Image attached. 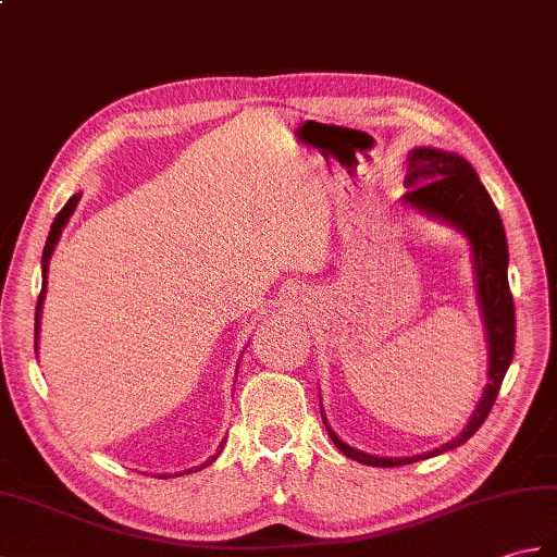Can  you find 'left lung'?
<instances>
[{"mask_svg":"<svg viewBox=\"0 0 557 557\" xmlns=\"http://www.w3.org/2000/svg\"><path fill=\"white\" fill-rule=\"evenodd\" d=\"M406 161L408 194H404L400 201L412 211L456 227L460 235L470 242L476 304H480L488 348V384L484 386V394L480 398V404H476L470 422L465 424V430L456 438H450L448 444L434 450H426V454L410 458L370 456L366 450H358L344 444L342 438L332 432V426L327 424L325 412H322L320 406L322 420H325L327 434L334 446H337L344 456L363 465H372V468H396V465L434 458L468 442V438L484 424L515 354V306L508 284V239L506 230H503L498 209L494 201H491L480 175H476L474 168L462 157H458V153L434 147L410 149Z\"/></svg>","mask_w":557,"mask_h":557,"instance_id":"8db88e82","label":"left lung"}]
</instances>
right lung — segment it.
<instances>
[{"mask_svg": "<svg viewBox=\"0 0 557 557\" xmlns=\"http://www.w3.org/2000/svg\"><path fill=\"white\" fill-rule=\"evenodd\" d=\"M81 197H83V194H73V197L69 199V203L63 206V209L59 211V215L54 218V223H51L49 237H47V244H45V251H42V292H40V299H37V308H35V351H37V342H40V318H42V304H45V292H47L49 258H51V253H54V249H57V242H59V237H61V232H63V227L69 225V220H71V215H73V211H75L77 201H81ZM220 448H223V444H220ZM218 454H220V450H218ZM218 454H215V456H211V458L206 460L203 465H199V468H191V470L177 472V474H189V472H197V470L206 468V465H211V462L218 458ZM161 476L165 480L168 474H161Z\"/></svg>", "mask_w": 557, "mask_h": 557, "instance_id": "add662e5", "label": "right lung"}]
</instances>
